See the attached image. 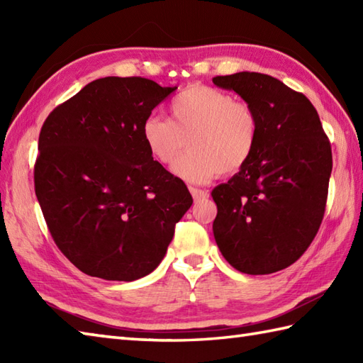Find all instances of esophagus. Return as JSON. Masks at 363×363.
<instances>
[{"mask_svg": "<svg viewBox=\"0 0 363 363\" xmlns=\"http://www.w3.org/2000/svg\"><path fill=\"white\" fill-rule=\"evenodd\" d=\"M189 190H190V194H191V196H194L195 201H199V199H206V198H209V194H207L206 190L196 189V187H190Z\"/></svg>", "mask_w": 363, "mask_h": 363, "instance_id": "esophagus-1", "label": "esophagus"}]
</instances>
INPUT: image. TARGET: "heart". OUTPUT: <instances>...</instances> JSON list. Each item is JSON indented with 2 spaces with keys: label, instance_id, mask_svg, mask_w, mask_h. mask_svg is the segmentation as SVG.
<instances>
[{
  "label": "heart",
  "instance_id": "heart-1",
  "mask_svg": "<svg viewBox=\"0 0 363 363\" xmlns=\"http://www.w3.org/2000/svg\"><path fill=\"white\" fill-rule=\"evenodd\" d=\"M169 120L151 115L142 125L143 142L154 160L172 167L186 143L191 151L177 161L181 179L203 184L217 174L233 176L248 165L259 142L256 111L234 96L204 84H194L168 106Z\"/></svg>",
  "mask_w": 363,
  "mask_h": 363
}]
</instances>
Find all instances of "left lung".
<instances>
[{
  "label": "left lung",
  "instance_id": "obj_1",
  "mask_svg": "<svg viewBox=\"0 0 363 363\" xmlns=\"http://www.w3.org/2000/svg\"><path fill=\"white\" fill-rule=\"evenodd\" d=\"M256 111L260 133L251 160L212 190L213 237L230 265L269 274L303 256L325 217L333 151L312 103L273 76H217Z\"/></svg>",
  "mask_w": 363,
  "mask_h": 363
}]
</instances>
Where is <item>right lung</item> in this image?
<instances>
[{
    "instance_id": "1",
    "label": "right lung",
    "mask_w": 363,
    "mask_h": 363,
    "mask_svg": "<svg viewBox=\"0 0 363 363\" xmlns=\"http://www.w3.org/2000/svg\"><path fill=\"white\" fill-rule=\"evenodd\" d=\"M176 89L107 76L45 120L35 195L54 243L82 273L126 282L150 274L194 203L142 135L143 121Z\"/></svg>"
}]
</instances>
